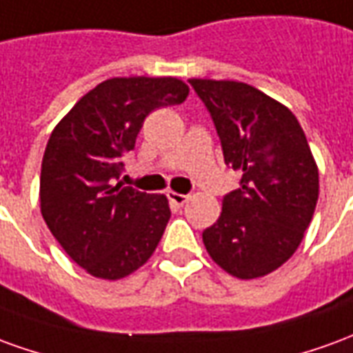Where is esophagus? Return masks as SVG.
<instances>
[{
    "instance_id": "34e87169",
    "label": "esophagus",
    "mask_w": 353,
    "mask_h": 353,
    "mask_svg": "<svg viewBox=\"0 0 353 353\" xmlns=\"http://www.w3.org/2000/svg\"><path fill=\"white\" fill-rule=\"evenodd\" d=\"M167 199H169L171 205H174V207H182V205L188 201V196H186V194H176V192H167Z\"/></svg>"
}]
</instances>
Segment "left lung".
I'll use <instances>...</instances> for the list:
<instances>
[{
    "label": "left lung",
    "mask_w": 353,
    "mask_h": 353,
    "mask_svg": "<svg viewBox=\"0 0 353 353\" xmlns=\"http://www.w3.org/2000/svg\"><path fill=\"white\" fill-rule=\"evenodd\" d=\"M211 114L224 163L241 172L203 243L239 279L266 276L291 259L314 216L319 174L299 119L251 85L190 79Z\"/></svg>",
    "instance_id": "obj_1"
}]
</instances>
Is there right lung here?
<instances>
[{
  "label": "right lung",
  "instance_id": "obj_1",
  "mask_svg": "<svg viewBox=\"0 0 353 353\" xmlns=\"http://www.w3.org/2000/svg\"><path fill=\"white\" fill-rule=\"evenodd\" d=\"M176 77H114L85 94L54 127L41 163V214L72 261L119 279L156 251L171 219L167 197L123 186V156L150 112L181 104Z\"/></svg>",
  "mask_w": 353,
  "mask_h": 353
}]
</instances>
